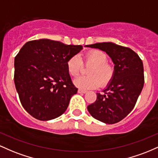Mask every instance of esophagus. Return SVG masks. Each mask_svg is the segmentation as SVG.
Segmentation results:
<instances>
[{
  "label": "esophagus",
  "mask_w": 158,
  "mask_h": 158,
  "mask_svg": "<svg viewBox=\"0 0 158 158\" xmlns=\"http://www.w3.org/2000/svg\"><path fill=\"white\" fill-rule=\"evenodd\" d=\"M77 92H78V93H82V94H85L86 93V90H84V89H79L77 90Z\"/></svg>",
  "instance_id": "1"
}]
</instances>
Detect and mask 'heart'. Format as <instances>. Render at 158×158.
I'll return each instance as SVG.
<instances>
[{"mask_svg": "<svg viewBox=\"0 0 158 158\" xmlns=\"http://www.w3.org/2000/svg\"><path fill=\"white\" fill-rule=\"evenodd\" d=\"M86 63L93 64L88 69L89 75L78 76L74 80V84L77 87L83 89H90L98 87L99 82L102 86L107 84L114 74V69L107 63V56L104 52L95 50L86 53L84 56ZM66 68L69 74L76 76L82 68V61L79 55L71 56L66 63Z\"/></svg>", "mask_w": 158, "mask_h": 158, "instance_id": "obj_1", "label": "heart"}]
</instances>
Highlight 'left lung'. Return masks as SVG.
Returning <instances> with one entry per match:
<instances>
[{
    "label": "left lung",
    "instance_id": "1",
    "mask_svg": "<svg viewBox=\"0 0 158 158\" xmlns=\"http://www.w3.org/2000/svg\"><path fill=\"white\" fill-rule=\"evenodd\" d=\"M86 47L107 53L114 63V74L104 93H97V99L87 107L95 119L115 124L123 119L135 106L144 85L143 62L129 48L113 42H102Z\"/></svg>",
    "mask_w": 158,
    "mask_h": 158
}]
</instances>
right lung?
I'll list each match as a JSON object with an SVG mask.
<instances>
[{
	"label": "right lung",
	"mask_w": 158,
	"mask_h": 158,
	"mask_svg": "<svg viewBox=\"0 0 158 158\" xmlns=\"http://www.w3.org/2000/svg\"><path fill=\"white\" fill-rule=\"evenodd\" d=\"M82 49L48 39L23 45L15 57L14 82L23 107L33 117L48 121L66 110L77 93L66 63Z\"/></svg>",
	"instance_id": "right-lung-1"
}]
</instances>
